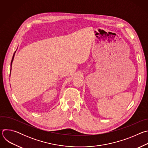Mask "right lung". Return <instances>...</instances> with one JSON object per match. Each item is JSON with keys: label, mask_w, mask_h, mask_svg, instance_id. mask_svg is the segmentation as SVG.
Instances as JSON below:
<instances>
[{"label": "right lung", "mask_w": 148, "mask_h": 148, "mask_svg": "<svg viewBox=\"0 0 148 148\" xmlns=\"http://www.w3.org/2000/svg\"><path fill=\"white\" fill-rule=\"evenodd\" d=\"M14 53H15V52H14ZM14 54H13V57H12V61H11V66H12V61H13V58H14Z\"/></svg>", "instance_id": "right-lung-1"}]
</instances>
